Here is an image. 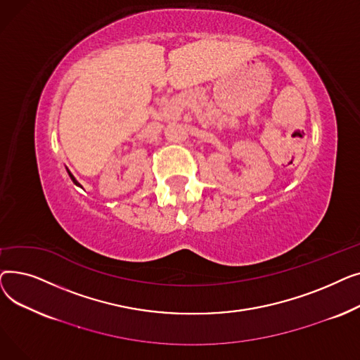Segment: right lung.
Returning a JSON list of instances; mask_svg holds the SVG:
<instances>
[{
	"label": "right lung",
	"instance_id": "1",
	"mask_svg": "<svg viewBox=\"0 0 360 360\" xmlns=\"http://www.w3.org/2000/svg\"><path fill=\"white\" fill-rule=\"evenodd\" d=\"M68 175H70V178H71V181H72V182H74V184H75V185H77V186H80V184H79V182H77V179H75V178H74V176H72V175H71V174H70V172H68Z\"/></svg>",
	"mask_w": 360,
	"mask_h": 360
}]
</instances>
